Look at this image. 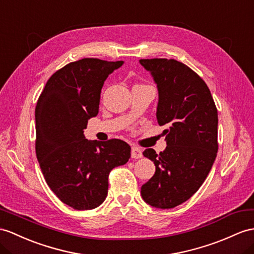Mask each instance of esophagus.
I'll return each mask as SVG.
<instances>
[{"mask_svg": "<svg viewBox=\"0 0 254 254\" xmlns=\"http://www.w3.org/2000/svg\"><path fill=\"white\" fill-rule=\"evenodd\" d=\"M142 156V150L140 147H138V146H133L132 148H131V157L132 158H134V159H137V158H141Z\"/></svg>", "mask_w": 254, "mask_h": 254, "instance_id": "1", "label": "esophagus"}]
</instances>
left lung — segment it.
I'll return each mask as SVG.
<instances>
[{"mask_svg":"<svg viewBox=\"0 0 254 254\" xmlns=\"http://www.w3.org/2000/svg\"><path fill=\"white\" fill-rule=\"evenodd\" d=\"M140 64L157 84V122L167 126L166 150L143 152L156 170L141 195L155 208H175L198 190L211 170L219 147L218 110L205 80L187 64L165 58Z\"/></svg>","mask_w":254,"mask_h":254,"instance_id":"1","label":"left lung"}]
</instances>
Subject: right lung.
<instances>
[{
  "instance_id": "add662e5",
  "label": "right lung",
  "mask_w": 254,
  "mask_h": 254,
  "mask_svg": "<svg viewBox=\"0 0 254 254\" xmlns=\"http://www.w3.org/2000/svg\"><path fill=\"white\" fill-rule=\"evenodd\" d=\"M123 61L84 58L49 77L35 108V152L48 187L75 210L100 206L114 167L130 158L125 141H89L84 129L99 111L101 88Z\"/></svg>"
}]
</instances>
